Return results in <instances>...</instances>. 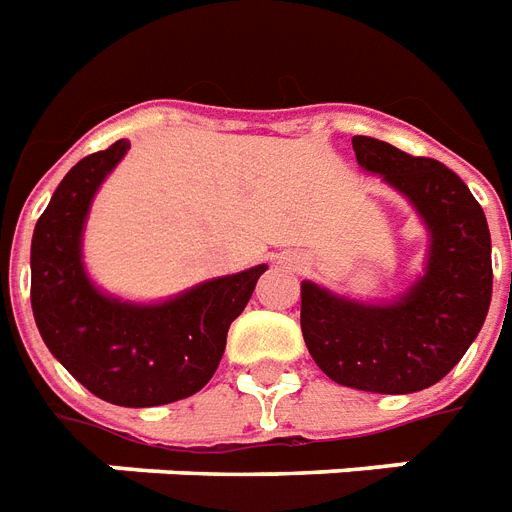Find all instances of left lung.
I'll use <instances>...</instances> for the list:
<instances>
[{"label":"left lung","mask_w":512,"mask_h":512,"mask_svg":"<svg viewBox=\"0 0 512 512\" xmlns=\"http://www.w3.org/2000/svg\"><path fill=\"white\" fill-rule=\"evenodd\" d=\"M361 167L399 188L432 232L429 267L397 305L364 307L302 283V337L340 386L413 394L434 386L478 337L491 305V234L483 207L445 164L375 137H353Z\"/></svg>","instance_id":"1"}]
</instances>
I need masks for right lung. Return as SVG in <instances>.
Instances as JSON below:
<instances>
[{"label": "right lung", "instance_id": "obj_1", "mask_svg": "<svg viewBox=\"0 0 512 512\" xmlns=\"http://www.w3.org/2000/svg\"><path fill=\"white\" fill-rule=\"evenodd\" d=\"M129 140L80 159L61 180L32 237V310L51 353L94 397L124 407L191 397L218 370L226 332L264 264L210 280L164 305L102 297L80 264V232L99 183Z\"/></svg>", "mask_w": 512, "mask_h": 512}]
</instances>
